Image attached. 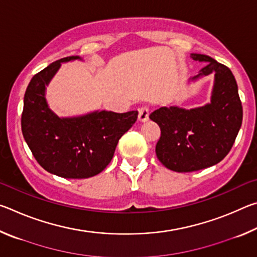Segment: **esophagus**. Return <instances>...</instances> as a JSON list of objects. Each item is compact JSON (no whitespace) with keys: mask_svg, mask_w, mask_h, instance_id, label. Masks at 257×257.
I'll list each match as a JSON object with an SVG mask.
<instances>
[{"mask_svg":"<svg viewBox=\"0 0 257 257\" xmlns=\"http://www.w3.org/2000/svg\"><path fill=\"white\" fill-rule=\"evenodd\" d=\"M149 115H150V107L147 105L142 106L138 110V120L141 122H145V121L149 120Z\"/></svg>","mask_w":257,"mask_h":257,"instance_id":"obj_1","label":"esophagus"}]
</instances>
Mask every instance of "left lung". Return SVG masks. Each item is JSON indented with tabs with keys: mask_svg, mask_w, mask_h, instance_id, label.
Returning <instances> with one entry per match:
<instances>
[{
	"mask_svg": "<svg viewBox=\"0 0 257 257\" xmlns=\"http://www.w3.org/2000/svg\"><path fill=\"white\" fill-rule=\"evenodd\" d=\"M191 58L208 62L193 79L215 73L211 103L191 110L164 106L150 114L161 129L156 156L176 172L202 170L222 161L242 122V105L231 70L211 56L195 53Z\"/></svg>",
	"mask_w": 257,
	"mask_h": 257,
	"instance_id": "left-lung-1",
	"label": "left lung"
}]
</instances>
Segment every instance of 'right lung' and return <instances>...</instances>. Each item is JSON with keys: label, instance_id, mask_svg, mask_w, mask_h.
<instances>
[{"label": "right lung", "instance_id": "add662e5", "mask_svg": "<svg viewBox=\"0 0 257 257\" xmlns=\"http://www.w3.org/2000/svg\"><path fill=\"white\" fill-rule=\"evenodd\" d=\"M60 59L36 73L24 97L21 130L38 164L47 172L67 179H84L98 175L111 162L121 136L136 122L138 112H94L79 118L61 119L47 106L45 85L61 62Z\"/></svg>", "mask_w": 257, "mask_h": 257}]
</instances>
